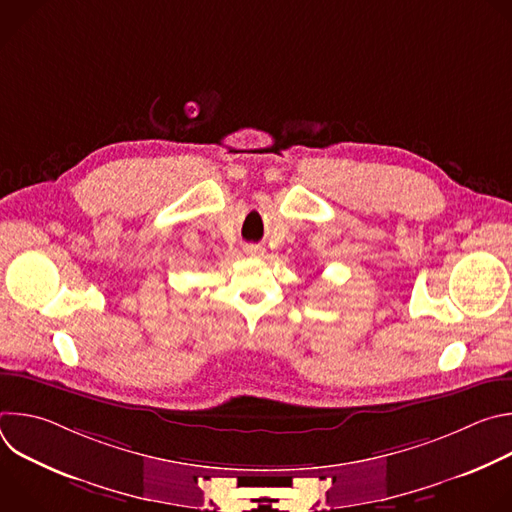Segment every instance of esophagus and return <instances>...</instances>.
I'll use <instances>...</instances> for the list:
<instances>
[{"instance_id":"obj_1","label":"esophagus","mask_w":512,"mask_h":512,"mask_svg":"<svg viewBox=\"0 0 512 512\" xmlns=\"http://www.w3.org/2000/svg\"><path fill=\"white\" fill-rule=\"evenodd\" d=\"M243 251H245V255H249V257H261V255L265 253V247L251 243V245H245Z\"/></svg>"}]
</instances>
